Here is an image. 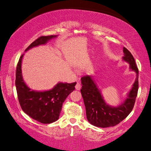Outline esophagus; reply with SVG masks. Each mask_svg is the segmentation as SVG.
Instances as JSON below:
<instances>
[{
  "label": "esophagus",
  "mask_w": 151,
  "mask_h": 151,
  "mask_svg": "<svg viewBox=\"0 0 151 151\" xmlns=\"http://www.w3.org/2000/svg\"><path fill=\"white\" fill-rule=\"evenodd\" d=\"M81 88V84L79 83H77L76 84V89L77 90H80Z\"/></svg>",
  "instance_id": "34e87169"
}]
</instances>
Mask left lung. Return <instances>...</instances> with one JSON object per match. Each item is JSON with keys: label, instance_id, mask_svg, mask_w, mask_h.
<instances>
[{"label": "left lung", "instance_id": "1", "mask_svg": "<svg viewBox=\"0 0 151 151\" xmlns=\"http://www.w3.org/2000/svg\"><path fill=\"white\" fill-rule=\"evenodd\" d=\"M123 59L129 63L130 67L137 74V77L128 97L118 107L109 106L104 102L99 90L89 76L81 77L83 86L81 89L86 107V117L88 122L98 127H114L127 117L134 108L139 89V69L132 53L123 47Z\"/></svg>", "mask_w": 151, "mask_h": 151}]
</instances>
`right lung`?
<instances>
[{"label": "right lung", "mask_w": 151, "mask_h": 151, "mask_svg": "<svg viewBox=\"0 0 151 151\" xmlns=\"http://www.w3.org/2000/svg\"><path fill=\"white\" fill-rule=\"evenodd\" d=\"M55 35L42 36L27 48L29 49L45 44ZM23 54L20 57L16 67V87L17 98L21 109L33 119L44 124L51 123L59 118L63 103L67 97L75 89L77 83L57 84L50 91L43 92L31 91L26 85L21 74V62Z\"/></svg>", "instance_id": "add662e5"}]
</instances>
